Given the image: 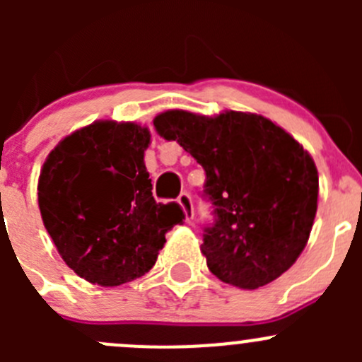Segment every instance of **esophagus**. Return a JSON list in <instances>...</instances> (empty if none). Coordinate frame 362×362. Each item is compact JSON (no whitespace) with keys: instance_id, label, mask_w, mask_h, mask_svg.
<instances>
[{"instance_id":"34e87169","label":"esophagus","mask_w":362,"mask_h":362,"mask_svg":"<svg viewBox=\"0 0 362 362\" xmlns=\"http://www.w3.org/2000/svg\"><path fill=\"white\" fill-rule=\"evenodd\" d=\"M178 204H180L182 210H184L185 221L191 222L192 218H194V206H192L191 194H189V192H182V194L178 196Z\"/></svg>"}]
</instances>
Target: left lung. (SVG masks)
Returning <instances> with one entry per match:
<instances>
[{
  "label": "left lung",
  "mask_w": 362,
  "mask_h": 362,
  "mask_svg": "<svg viewBox=\"0 0 362 362\" xmlns=\"http://www.w3.org/2000/svg\"><path fill=\"white\" fill-rule=\"evenodd\" d=\"M154 127L206 173L203 196L215 215L202 245L208 269L249 291L286 273L308 242L319 198V173L303 145L257 113L168 110Z\"/></svg>",
  "instance_id": "8db88e82"
}]
</instances>
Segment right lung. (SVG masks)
I'll list each match as a JSON object with an SVG mask.
<instances>
[{
	"mask_svg": "<svg viewBox=\"0 0 362 362\" xmlns=\"http://www.w3.org/2000/svg\"><path fill=\"white\" fill-rule=\"evenodd\" d=\"M151 131L98 120L61 140L43 163L38 206L64 262L78 276L115 287L144 276L166 233L182 224L177 203H156L144 154Z\"/></svg>",
	"mask_w": 362,
	"mask_h": 362,
	"instance_id": "1",
	"label": "right lung"
}]
</instances>
